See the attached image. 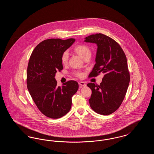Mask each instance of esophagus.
Here are the masks:
<instances>
[{"mask_svg":"<svg viewBox=\"0 0 154 154\" xmlns=\"http://www.w3.org/2000/svg\"><path fill=\"white\" fill-rule=\"evenodd\" d=\"M79 84L81 85V87H85L87 85H86V84H85V82H83V81H79Z\"/></svg>","mask_w":154,"mask_h":154,"instance_id":"esophagus-1","label":"esophagus"}]
</instances>
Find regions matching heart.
<instances>
[{
  "mask_svg": "<svg viewBox=\"0 0 154 154\" xmlns=\"http://www.w3.org/2000/svg\"><path fill=\"white\" fill-rule=\"evenodd\" d=\"M74 51L84 59L88 57H90L91 55V51L90 48H89L88 46L84 44L77 45L74 48ZM69 53L67 51H65L62 53L60 60L63 65H66L67 63L69 60ZM74 74L75 76L77 77H82L84 75V74L80 72H74Z\"/></svg>",
  "mask_w": 154,
  "mask_h": 154,
  "instance_id": "obj_1",
  "label": "heart"
}]
</instances>
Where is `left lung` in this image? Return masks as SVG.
I'll use <instances>...</instances> for the list:
<instances>
[{"label": "left lung", "instance_id": "8db88e82", "mask_svg": "<svg viewBox=\"0 0 154 154\" xmlns=\"http://www.w3.org/2000/svg\"><path fill=\"white\" fill-rule=\"evenodd\" d=\"M84 42L97 45L95 65L89 77L104 74L99 85L92 82L87 84L92 90L90 106L97 114L109 115L122 104L129 84L126 55L117 42L102 33L87 37Z\"/></svg>", "mask_w": 154, "mask_h": 154}]
</instances>
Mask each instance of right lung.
Masks as SVG:
<instances>
[{"label": "right lung", "mask_w": 154, "mask_h": 154, "mask_svg": "<svg viewBox=\"0 0 154 154\" xmlns=\"http://www.w3.org/2000/svg\"><path fill=\"white\" fill-rule=\"evenodd\" d=\"M75 38H50L37 45L30 57L27 68V87L37 108L44 116L57 119L66 115L72 107V97L79 89V84L68 81L57 86L55 74L63 69L62 53Z\"/></svg>", "instance_id": "add662e5"}]
</instances>
